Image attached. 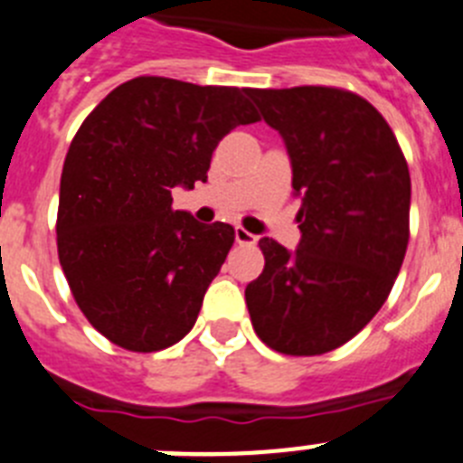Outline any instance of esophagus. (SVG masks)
I'll use <instances>...</instances> for the list:
<instances>
[{
  "label": "esophagus",
  "instance_id": "obj_1",
  "mask_svg": "<svg viewBox=\"0 0 463 463\" xmlns=\"http://www.w3.org/2000/svg\"><path fill=\"white\" fill-rule=\"evenodd\" d=\"M234 236H236V243L239 245H255L257 243V236L250 234V232L243 227H236Z\"/></svg>",
  "mask_w": 463,
  "mask_h": 463
}]
</instances>
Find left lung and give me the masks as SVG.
Segmentation results:
<instances>
[{"label":"left lung","instance_id":"obj_1","mask_svg":"<svg viewBox=\"0 0 463 463\" xmlns=\"http://www.w3.org/2000/svg\"><path fill=\"white\" fill-rule=\"evenodd\" d=\"M278 129L301 196L294 252L261 239L264 271L245 288L255 334L313 357L341 347L390 297L411 236V174L375 106L343 88L245 90Z\"/></svg>","mask_w":463,"mask_h":463}]
</instances>
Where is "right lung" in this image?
<instances>
[{
  "label": "right lung",
  "mask_w": 463,
  "mask_h": 463,
  "mask_svg": "<svg viewBox=\"0 0 463 463\" xmlns=\"http://www.w3.org/2000/svg\"><path fill=\"white\" fill-rule=\"evenodd\" d=\"M260 120L245 88L138 76L83 120L60 181L57 255L90 325L132 353L194 326L234 227L174 211L171 190L206 183L213 150Z\"/></svg>",
  "instance_id": "right-lung-1"
}]
</instances>
